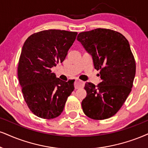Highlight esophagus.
Instances as JSON below:
<instances>
[{
  "label": "esophagus",
  "instance_id": "34e87169",
  "mask_svg": "<svg viewBox=\"0 0 148 148\" xmlns=\"http://www.w3.org/2000/svg\"><path fill=\"white\" fill-rule=\"evenodd\" d=\"M74 86L75 89L83 88V87L84 86V82L82 81H80V80H76V81L75 82Z\"/></svg>",
  "mask_w": 148,
  "mask_h": 148
}]
</instances>
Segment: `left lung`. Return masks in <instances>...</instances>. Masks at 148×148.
Returning a JSON list of instances; mask_svg holds the SVG:
<instances>
[{
	"label": "left lung",
	"mask_w": 148,
	"mask_h": 148,
	"mask_svg": "<svg viewBox=\"0 0 148 148\" xmlns=\"http://www.w3.org/2000/svg\"><path fill=\"white\" fill-rule=\"evenodd\" d=\"M77 40L92 56L99 71L97 86L86 82V97L82 102L89 118L103 120L119 110L132 90L136 63L125 36L114 30L98 28L78 34Z\"/></svg>",
	"instance_id": "1"
}]
</instances>
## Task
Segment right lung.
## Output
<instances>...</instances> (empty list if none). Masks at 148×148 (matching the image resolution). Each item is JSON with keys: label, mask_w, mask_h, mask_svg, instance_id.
I'll return each mask as SVG.
<instances>
[{"label": "right lung", "mask_w": 148, "mask_h": 148, "mask_svg": "<svg viewBox=\"0 0 148 148\" xmlns=\"http://www.w3.org/2000/svg\"><path fill=\"white\" fill-rule=\"evenodd\" d=\"M77 33L49 29L31 35L24 43L18 66V77L25 102L38 117L60 115L74 81L64 82L51 69L62 62Z\"/></svg>", "instance_id": "right-lung-1"}]
</instances>
